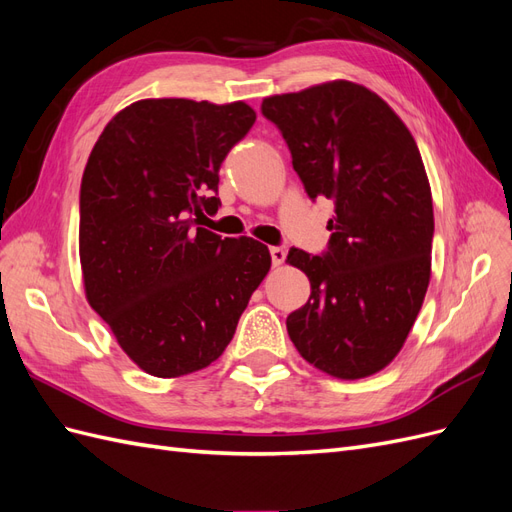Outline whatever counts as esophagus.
I'll return each mask as SVG.
<instances>
[{
    "instance_id": "esophagus-1",
    "label": "esophagus",
    "mask_w": 512,
    "mask_h": 512,
    "mask_svg": "<svg viewBox=\"0 0 512 512\" xmlns=\"http://www.w3.org/2000/svg\"><path fill=\"white\" fill-rule=\"evenodd\" d=\"M269 252H271V262H273V267H280L282 262L286 260V250H284V247H277V245H273Z\"/></svg>"
}]
</instances>
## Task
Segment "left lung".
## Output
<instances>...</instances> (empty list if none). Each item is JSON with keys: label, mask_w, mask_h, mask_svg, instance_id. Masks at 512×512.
<instances>
[{"label": "left lung", "mask_w": 512, "mask_h": 512, "mask_svg": "<svg viewBox=\"0 0 512 512\" xmlns=\"http://www.w3.org/2000/svg\"><path fill=\"white\" fill-rule=\"evenodd\" d=\"M307 196L331 198L327 252L292 247L312 284L286 329L307 363L342 380L389 365L421 312L431 275L433 205L406 123L374 91L322 83L262 100Z\"/></svg>", "instance_id": "obj_1"}]
</instances>
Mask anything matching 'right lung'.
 Segmentation results:
<instances>
[{"label": "right lung", "instance_id": "right-lung-1", "mask_svg": "<svg viewBox=\"0 0 512 512\" xmlns=\"http://www.w3.org/2000/svg\"><path fill=\"white\" fill-rule=\"evenodd\" d=\"M254 121L245 102L138 100L91 149L79 198L85 294L151 376L218 359L271 269L267 245L198 226L218 211L220 166Z\"/></svg>", "mask_w": 512, "mask_h": 512}]
</instances>
